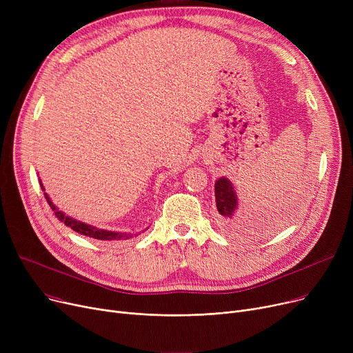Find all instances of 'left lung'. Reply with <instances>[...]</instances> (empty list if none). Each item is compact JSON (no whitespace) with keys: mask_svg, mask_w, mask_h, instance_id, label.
<instances>
[{"mask_svg":"<svg viewBox=\"0 0 353 353\" xmlns=\"http://www.w3.org/2000/svg\"><path fill=\"white\" fill-rule=\"evenodd\" d=\"M214 194H216V206L220 214V220L223 226L229 229H237L242 226L240 223L236 210H237V197L233 189V184L226 179L221 177L214 184Z\"/></svg>","mask_w":353,"mask_h":353,"instance_id":"1","label":"left lung"}]
</instances>
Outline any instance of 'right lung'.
<instances>
[{"instance_id": "right-lung-1", "label": "right lung", "mask_w": 353, "mask_h": 353, "mask_svg": "<svg viewBox=\"0 0 353 353\" xmlns=\"http://www.w3.org/2000/svg\"><path fill=\"white\" fill-rule=\"evenodd\" d=\"M43 186V184H41ZM46 199H47V203L50 205V208L52 209V212L55 213V216L59 217V220L64 221V225L71 228L74 232H77L80 234H84V236H88V237H92V239H97V240H104V242H110V240H125V239H130L133 237V234H127V233H117V232H108V230H103V229H97V228H92L90 225H85V223H81V221H77L74 220L68 216H65L63 212H60L57 208H55L52 205V201L50 200V197L47 196V193H44Z\"/></svg>"}]
</instances>
